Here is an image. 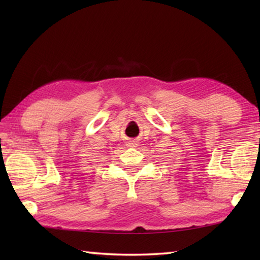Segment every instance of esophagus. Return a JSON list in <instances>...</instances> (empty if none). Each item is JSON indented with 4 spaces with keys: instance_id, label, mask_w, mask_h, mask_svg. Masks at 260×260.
<instances>
[{
    "instance_id": "obj_1",
    "label": "esophagus",
    "mask_w": 260,
    "mask_h": 260,
    "mask_svg": "<svg viewBox=\"0 0 260 260\" xmlns=\"http://www.w3.org/2000/svg\"><path fill=\"white\" fill-rule=\"evenodd\" d=\"M127 145H128V146H134L135 144H134V142H129L128 144H127Z\"/></svg>"
}]
</instances>
